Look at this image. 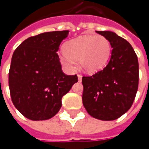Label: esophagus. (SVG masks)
Masks as SVG:
<instances>
[{"mask_svg": "<svg viewBox=\"0 0 149 149\" xmlns=\"http://www.w3.org/2000/svg\"><path fill=\"white\" fill-rule=\"evenodd\" d=\"M78 79H79V82L82 80V75H81V74H78Z\"/></svg>", "mask_w": 149, "mask_h": 149, "instance_id": "obj_1", "label": "esophagus"}]
</instances>
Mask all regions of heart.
<instances>
[{
  "label": "heart",
  "instance_id": "b5f03b06",
  "mask_svg": "<svg viewBox=\"0 0 149 149\" xmlns=\"http://www.w3.org/2000/svg\"><path fill=\"white\" fill-rule=\"evenodd\" d=\"M65 51L59 59L61 64L70 70L75 68L76 60L85 72L95 74L103 70L111 55V44L103 36L84 35L69 40L65 44Z\"/></svg>",
  "mask_w": 149,
  "mask_h": 149
}]
</instances>
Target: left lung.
I'll use <instances>...</instances> for the list:
<instances>
[{
	"instance_id": "obj_1",
	"label": "left lung",
	"mask_w": 149,
	"mask_h": 149,
	"mask_svg": "<svg viewBox=\"0 0 149 149\" xmlns=\"http://www.w3.org/2000/svg\"><path fill=\"white\" fill-rule=\"evenodd\" d=\"M111 44V57L105 68L82 78L83 104L90 116L111 121L131 108L139 87V61L132 45L114 32L96 31Z\"/></svg>"
}]
</instances>
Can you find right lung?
Wrapping results in <instances>:
<instances>
[{"instance_id": "1", "label": "right lung", "mask_w": 149, "mask_h": 149, "mask_svg": "<svg viewBox=\"0 0 149 149\" xmlns=\"http://www.w3.org/2000/svg\"><path fill=\"white\" fill-rule=\"evenodd\" d=\"M69 31L45 32L26 39L14 51L9 87L15 107L27 118L38 121L54 117L60 109L61 99L77 75L65 74L57 54Z\"/></svg>"}]
</instances>
